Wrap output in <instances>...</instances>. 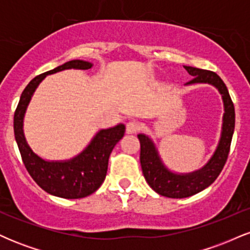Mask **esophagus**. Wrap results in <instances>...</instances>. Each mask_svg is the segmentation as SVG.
<instances>
[{"mask_svg": "<svg viewBox=\"0 0 250 250\" xmlns=\"http://www.w3.org/2000/svg\"><path fill=\"white\" fill-rule=\"evenodd\" d=\"M125 130L128 134H136L137 131L141 130V125L137 121H129L125 125Z\"/></svg>", "mask_w": 250, "mask_h": 250, "instance_id": "1", "label": "esophagus"}]
</instances>
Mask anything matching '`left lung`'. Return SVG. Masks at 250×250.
Segmentation results:
<instances>
[{
  "instance_id": "1",
  "label": "left lung",
  "mask_w": 250,
  "mask_h": 250,
  "mask_svg": "<svg viewBox=\"0 0 250 250\" xmlns=\"http://www.w3.org/2000/svg\"><path fill=\"white\" fill-rule=\"evenodd\" d=\"M185 68L191 76H194V79L187 84L210 83L219 89L220 93L222 94L223 103H225V115H223L222 135H221L216 151L205 167L191 174L177 175L170 173L162 165L151 140L143 134L137 135L140 145H141L140 162H141L142 173L145 175L146 181L157 194L166 197H171V199H183V197L200 193L217 179L228 159L235 128L234 103L221 77L210 70L193 67Z\"/></svg>"
}]
</instances>
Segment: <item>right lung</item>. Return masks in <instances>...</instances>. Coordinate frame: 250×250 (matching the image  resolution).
Returning <instances> with one entry per match:
<instances>
[{
    "label": "right lung",
    "mask_w": 250,
    "mask_h": 250,
    "mask_svg": "<svg viewBox=\"0 0 250 250\" xmlns=\"http://www.w3.org/2000/svg\"><path fill=\"white\" fill-rule=\"evenodd\" d=\"M91 65L89 62L74 60L34 77L24 88L14 114V133L25 169L43 190L63 199H82L100 188L107 175L109 156L125 135V127L119 125L114 128L103 129L79 156L70 161L48 162L33 153L25 141L22 129L23 116L31 95L45 76L71 68L85 70Z\"/></svg>",
    "instance_id": "add662e5"
}]
</instances>
